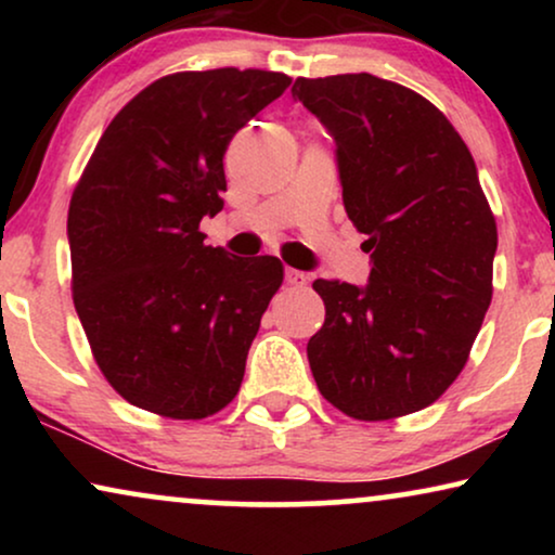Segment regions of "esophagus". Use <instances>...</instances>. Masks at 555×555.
<instances>
[{
    "label": "esophagus",
    "mask_w": 555,
    "mask_h": 555,
    "mask_svg": "<svg viewBox=\"0 0 555 555\" xmlns=\"http://www.w3.org/2000/svg\"><path fill=\"white\" fill-rule=\"evenodd\" d=\"M285 283L293 285V287H306L308 285V275L300 270H293V268H285Z\"/></svg>",
    "instance_id": "34e87169"
}]
</instances>
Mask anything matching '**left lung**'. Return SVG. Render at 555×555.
I'll return each mask as SVG.
<instances>
[{
    "label": "left lung",
    "mask_w": 555,
    "mask_h": 555,
    "mask_svg": "<svg viewBox=\"0 0 555 555\" xmlns=\"http://www.w3.org/2000/svg\"><path fill=\"white\" fill-rule=\"evenodd\" d=\"M336 141L344 207L371 253L366 287L315 280L318 391L361 422L435 404L465 369L492 300L495 217L467 143L414 90L369 73L298 78Z\"/></svg>",
    "instance_id": "1"
}]
</instances>
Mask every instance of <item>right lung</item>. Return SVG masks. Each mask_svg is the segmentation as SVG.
<instances>
[{
  "instance_id": "obj_1",
  "label": "right lung",
  "mask_w": 555,
  "mask_h": 555,
  "mask_svg": "<svg viewBox=\"0 0 555 555\" xmlns=\"http://www.w3.org/2000/svg\"><path fill=\"white\" fill-rule=\"evenodd\" d=\"M293 78L272 70L164 75L105 128L67 211L73 302L105 382L128 404L204 420L237 397L278 257H230L199 222L222 211L232 135Z\"/></svg>"
}]
</instances>
